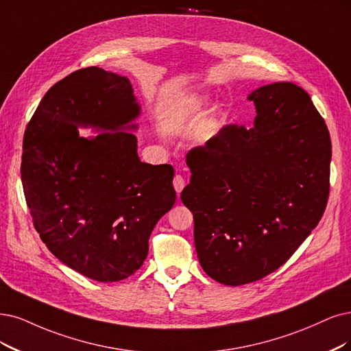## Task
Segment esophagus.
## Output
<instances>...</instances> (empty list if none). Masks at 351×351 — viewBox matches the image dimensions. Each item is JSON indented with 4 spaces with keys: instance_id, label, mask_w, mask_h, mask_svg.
I'll return each instance as SVG.
<instances>
[{
    "instance_id": "1",
    "label": "esophagus",
    "mask_w": 351,
    "mask_h": 351,
    "mask_svg": "<svg viewBox=\"0 0 351 351\" xmlns=\"http://www.w3.org/2000/svg\"><path fill=\"white\" fill-rule=\"evenodd\" d=\"M173 186H175V191L179 193V192H182V189H184V186H185V179L180 176V175H176L175 178H173Z\"/></svg>"
}]
</instances>
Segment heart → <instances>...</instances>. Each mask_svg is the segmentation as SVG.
<instances>
[{
	"instance_id": "b5f03b06",
	"label": "heart",
	"mask_w": 351,
	"mask_h": 351,
	"mask_svg": "<svg viewBox=\"0 0 351 351\" xmlns=\"http://www.w3.org/2000/svg\"><path fill=\"white\" fill-rule=\"evenodd\" d=\"M205 106V99L199 98V97H193L186 102V108L189 112H195L198 110H201Z\"/></svg>"
}]
</instances>
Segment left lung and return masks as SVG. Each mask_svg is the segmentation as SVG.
I'll return each instance as SVG.
<instances>
[{
	"instance_id": "left-lung-1",
	"label": "left lung",
	"mask_w": 351,
	"mask_h": 351,
	"mask_svg": "<svg viewBox=\"0 0 351 351\" xmlns=\"http://www.w3.org/2000/svg\"><path fill=\"white\" fill-rule=\"evenodd\" d=\"M247 99L254 125L228 124L189 150L191 182L180 193L204 271L228 287L287 262L319 223L330 193L331 140L311 97L275 82Z\"/></svg>"
}]
</instances>
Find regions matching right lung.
Wrapping results in <instances>:
<instances>
[{
	"mask_svg": "<svg viewBox=\"0 0 351 351\" xmlns=\"http://www.w3.org/2000/svg\"><path fill=\"white\" fill-rule=\"evenodd\" d=\"M138 115L128 77L90 66L51 86L24 132L21 182L34 228L62 263L98 282L141 267L176 201L173 167L143 163L125 132ZM77 126L103 133L85 139Z\"/></svg>",
	"mask_w": 351,
	"mask_h": 351,
	"instance_id": "add662e5",
	"label": "right lung"
}]
</instances>
